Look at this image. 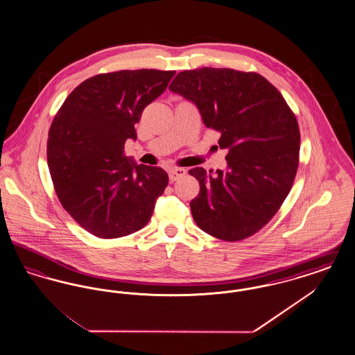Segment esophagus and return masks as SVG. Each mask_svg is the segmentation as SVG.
I'll list each match as a JSON object with an SVG mask.
<instances>
[{
	"instance_id": "esophagus-1",
	"label": "esophagus",
	"mask_w": 355,
	"mask_h": 355,
	"mask_svg": "<svg viewBox=\"0 0 355 355\" xmlns=\"http://www.w3.org/2000/svg\"><path fill=\"white\" fill-rule=\"evenodd\" d=\"M186 174V170L182 168H174V169L169 170V178L171 182L182 178Z\"/></svg>"
}]
</instances>
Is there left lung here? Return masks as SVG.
Instances as JSON below:
<instances>
[{"label":"left lung","instance_id":"1","mask_svg":"<svg viewBox=\"0 0 355 355\" xmlns=\"http://www.w3.org/2000/svg\"><path fill=\"white\" fill-rule=\"evenodd\" d=\"M170 90L194 102L203 123L220 132L227 171L189 170L200 182L193 218L205 233L236 242L277 214L300 164V126L284 96L255 71L201 68L180 71Z\"/></svg>","mask_w":355,"mask_h":355}]
</instances>
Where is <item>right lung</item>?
Segmentation results:
<instances>
[{"mask_svg":"<svg viewBox=\"0 0 355 355\" xmlns=\"http://www.w3.org/2000/svg\"><path fill=\"white\" fill-rule=\"evenodd\" d=\"M174 70H119L85 80L49 129L48 166L62 207L93 236L112 239L142 229L169 182L157 166L135 165L123 149L135 125Z\"/></svg>","mask_w":355,"mask_h":355,"instance_id":"add662e5","label":"right lung"}]
</instances>
